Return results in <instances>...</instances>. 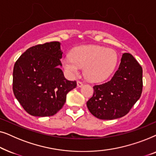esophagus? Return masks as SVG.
I'll return each mask as SVG.
<instances>
[{
  "mask_svg": "<svg viewBox=\"0 0 156 156\" xmlns=\"http://www.w3.org/2000/svg\"><path fill=\"white\" fill-rule=\"evenodd\" d=\"M83 86V83L81 81H77V87H81Z\"/></svg>",
  "mask_w": 156,
  "mask_h": 156,
  "instance_id": "34e87169",
  "label": "esophagus"
}]
</instances>
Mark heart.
Segmentation results:
<instances>
[{
	"label": "heart",
	"mask_w": 156,
	"mask_h": 156,
	"mask_svg": "<svg viewBox=\"0 0 156 156\" xmlns=\"http://www.w3.org/2000/svg\"><path fill=\"white\" fill-rule=\"evenodd\" d=\"M118 57L112 49L96 45L74 48L70 56L63 59L62 65L70 75L79 73L84 67V75L92 82H101L109 76L116 68Z\"/></svg>",
	"instance_id": "obj_1"
}]
</instances>
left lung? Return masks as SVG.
<instances>
[{"label":"left lung","instance_id":"8db88e82","mask_svg":"<svg viewBox=\"0 0 156 156\" xmlns=\"http://www.w3.org/2000/svg\"><path fill=\"white\" fill-rule=\"evenodd\" d=\"M93 88L92 97L87 102L91 114L103 120L124 116L141 95V66L130 53H123L119 69L112 80Z\"/></svg>","mask_w":156,"mask_h":156}]
</instances>
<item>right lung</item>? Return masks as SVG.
Segmentation results:
<instances>
[{"label": "right lung", "mask_w": 156, "mask_h": 156, "mask_svg": "<svg viewBox=\"0 0 156 156\" xmlns=\"http://www.w3.org/2000/svg\"><path fill=\"white\" fill-rule=\"evenodd\" d=\"M62 57L60 43L50 42L27 49L15 63L14 95L32 116L57 114L65 104L67 93L76 87V81L67 80L64 76Z\"/></svg>", "instance_id": "right-lung-1"}]
</instances>
